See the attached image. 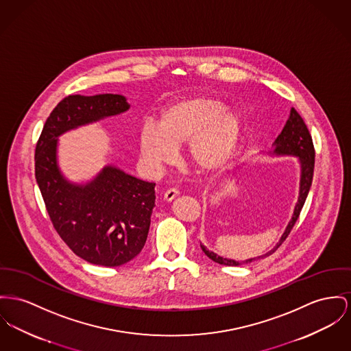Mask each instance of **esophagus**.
<instances>
[{
  "mask_svg": "<svg viewBox=\"0 0 351 351\" xmlns=\"http://www.w3.org/2000/svg\"><path fill=\"white\" fill-rule=\"evenodd\" d=\"M178 194H180V191H178L177 189L170 187L169 190H166V191H165L164 199L165 201H169V202H170V201H173Z\"/></svg>",
  "mask_w": 351,
  "mask_h": 351,
  "instance_id": "obj_1",
  "label": "esophagus"
}]
</instances>
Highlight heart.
Listing matches in <instances>:
<instances>
[{"label":"heart","mask_w":351,"mask_h":351,"mask_svg":"<svg viewBox=\"0 0 351 351\" xmlns=\"http://www.w3.org/2000/svg\"><path fill=\"white\" fill-rule=\"evenodd\" d=\"M243 129V118L223 102L201 94L166 105L158 126L146 122L140 130L143 164L158 170L177 158V147L186 143L191 166L204 174L225 169L233 160Z\"/></svg>","instance_id":"b5f03b06"}]
</instances>
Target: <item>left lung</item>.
Wrapping results in <instances>:
<instances>
[{"label": "left lung", "mask_w": 351, "mask_h": 351, "mask_svg": "<svg viewBox=\"0 0 351 351\" xmlns=\"http://www.w3.org/2000/svg\"><path fill=\"white\" fill-rule=\"evenodd\" d=\"M274 154L277 156H294L300 158V164H301V182H300V197H298V202L294 208V214L285 230V233L282 234L280 242L277 243V246H274L269 253L259 256L257 258H250L242 262L234 261V259H228V258L219 257L215 253H213L210 250H208L202 243H201V249L202 252L210 258L211 261L219 263V265H226V266H239V265H245V263H252L261 258L269 257L270 254H273L280 245L282 242L287 238V235L291 232L293 226L295 225L300 213L304 208V201L307 198L308 190L313 182V174H314V160H315V150H314V145L313 140L310 136V132L304 123L302 117L298 114V112L291 108L290 110V116L289 119L286 121L285 128L282 129L280 136L277 137V140L274 142Z\"/></svg>", "instance_id": "left-lung-1"}]
</instances>
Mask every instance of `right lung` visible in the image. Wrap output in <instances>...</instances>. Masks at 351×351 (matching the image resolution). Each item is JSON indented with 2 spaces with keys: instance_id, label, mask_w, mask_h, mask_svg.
I'll return each instance as SVG.
<instances>
[{
  "instance_id": "right-lung-1",
  "label": "right lung",
  "mask_w": 351,
  "mask_h": 351,
  "mask_svg": "<svg viewBox=\"0 0 351 351\" xmlns=\"http://www.w3.org/2000/svg\"><path fill=\"white\" fill-rule=\"evenodd\" d=\"M129 108L119 94L68 95L47 117L34 154L36 180L54 229L74 254L108 267L132 261L145 246L156 184L110 165L85 185L71 184L57 164V142L68 130Z\"/></svg>"
}]
</instances>
